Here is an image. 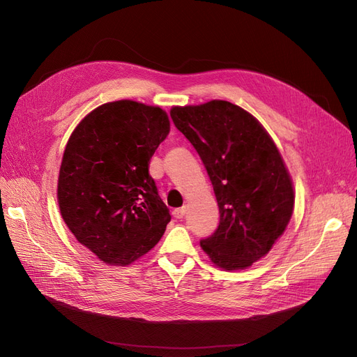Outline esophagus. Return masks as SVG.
Returning <instances> with one entry per match:
<instances>
[{
    "mask_svg": "<svg viewBox=\"0 0 357 357\" xmlns=\"http://www.w3.org/2000/svg\"><path fill=\"white\" fill-rule=\"evenodd\" d=\"M185 213H187V210H185V207L175 208V210H174V217H176V219H182V217L185 215Z\"/></svg>",
    "mask_w": 357,
    "mask_h": 357,
    "instance_id": "34e87169",
    "label": "esophagus"
}]
</instances>
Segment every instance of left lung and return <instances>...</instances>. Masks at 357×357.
<instances>
[{"label":"left lung","instance_id":"1","mask_svg":"<svg viewBox=\"0 0 357 357\" xmlns=\"http://www.w3.org/2000/svg\"><path fill=\"white\" fill-rule=\"evenodd\" d=\"M170 118L203 160L219 204V227L201 248L220 268L251 267L283 235L293 213L282 154L250 112L226 100L175 106Z\"/></svg>","mask_w":357,"mask_h":357}]
</instances>
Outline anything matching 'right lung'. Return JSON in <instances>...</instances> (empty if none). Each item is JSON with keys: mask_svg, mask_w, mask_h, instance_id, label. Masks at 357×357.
Segmentation results:
<instances>
[{"mask_svg": "<svg viewBox=\"0 0 357 357\" xmlns=\"http://www.w3.org/2000/svg\"><path fill=\"white\" fill-rule=\"evenodd\" d=\"M170 122L159 106L105 103L73 131L58 178L61 215L105 264L128 266L163 236L169 208L149 174Z\"/></svg>", "mask_w": 357, "mask_h": 357, "instance_id": "right-lung-1", "label": "right lung"}]
</instances>
